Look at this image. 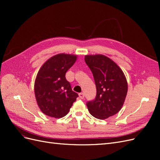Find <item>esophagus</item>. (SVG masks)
<instances>
[{
  "instance_id": "34e87169",
  "label": "esophagus",
  "mask_w": 160,
  "mask_h": 160,
  "mask_svg": "<svg viewBox=\"0 0 160 160\" xmlns=\"http://www.w3.org/2000/svg\"><path fill=\"white\" fill-rule=\"evenodd\" d=\"M79 96L80 99H83L85 95H84V93H81L79 94Z\"/></svg>"
}]
</instances>
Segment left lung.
Segmentation results:
<instances>
[{
    "mask_svg": "<svg viewBox=\"0 0 160 160\" xmlns=\"http://www.w3.org/2000/svg\"><path fill=\"white\" fill-rule=\"evenodd\" d=\"M85 61L93 73L97 89L95 100L87 103L89 113L99 119L118 113L128 93V82L123 71L103 55H85Z\"/></svg>",
    "mask_w": 160,
    "mask_h": 160,
    "instance_id": "obj_1",
    "label": "left lung"
}]
</instances>
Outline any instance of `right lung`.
Listing matches in <instances>:
<instances>
[{
  "mask_svg": "<svg viewBox=\"0 0 160 160\" xmlns=\"http://www.w3.org/2000/svg\"><path fill=\"white\" fill-rule=\"evenodd\" d=\"M77 58L75 55H55L38 72L34 85L36 101L42 112L49 117H64L78 97L65 78L66 72L73 65Z\"/></svg>",
  "mask_w": 160,
  "mask_h": 160,
  "instance_id": "obj_1",
  "label": "right lung"
}]
</instances>
